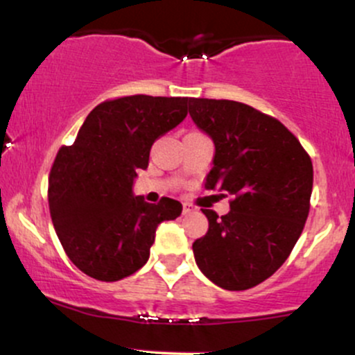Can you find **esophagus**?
<instances>
[{
	"label": "esophagus",
	"instance_id": "obj_1",
	"mask_svg": "<svg viewBox=\"0 0 355 355\" xmlns=\"http://www.w3.org/2000/svg\"><path fill=\"white\" fill-rule=\"evenodd\" d=\"M193 212H196V209H193L192 205L184 204V214H185V216H187V214H193Z\"/></svg>",
	"mask_w": 355,
	"mask_h": 355
}]
</instances>
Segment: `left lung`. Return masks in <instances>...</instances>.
<instances>
[{
    "label": "left lung",
    "instance_id": "obj_1",
    "mask_svg": "<svg viewBox=\"0 0 355 355\" xmlns=\"http://www.w3.org/2000/svg\"><path fill=\"white\" fill-rule=\"evenodd\" d=\"M189 112L216 148L205 189L232 197L222 217L202 209L209 231L193 243L196 263L217 286L248 290L285 263L302 234L311 159L278 119L248 104L189 99Z\"/></svg>",
    "mask_w": 355,
    "mask_h": 355
}]
</instances>
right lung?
I'll return each instance as SVG.
<instances>
[{"label":"right lung","mask_w":355,"mask_h":355,"mask_svg":"<svg viewBox=\"0 0 355 355\" xmlns=\"http://www.w3.org/2000/svg\"><path fill=\"white\" fill-rule=\"evenodd\" d=\"M189 97L128 96L89 112L76 141L58 150L49 178L53 227L69 259L91 278L118 282L146 264L155 232L182 214L163 197L135 196L151 145L187 116Z\"/></svg>","instance_id":"right-lung-1"}]
</instances>
